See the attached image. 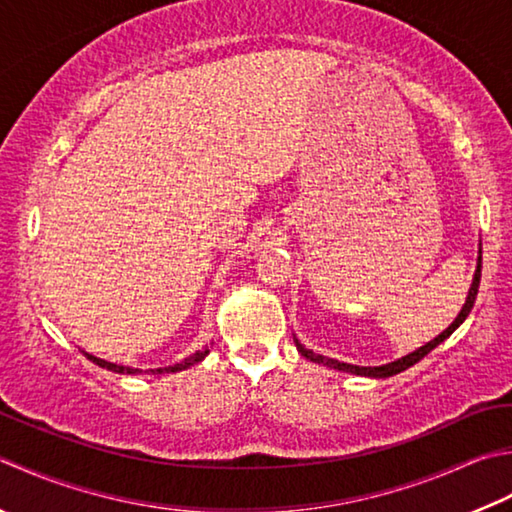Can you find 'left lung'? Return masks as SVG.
Masks as SVG:
<instances>
[{
    "label": "left lung",
    "instance_id": "8db88e82",
    "mask_svg": "<svg viewBox=\"0 0 512 512\" xmlns=\"http://www.w3.org/2000/svg\"><path fill=\"white\" fill-rule=\"evenodd\" d=\"M479 279H482V257H479V262H477V270H475V279H473V286H470V290H468V297H466V304H464V308H462V313L457 315V319L453 324H450L442 335H437L433 342H428L426 346H422V348H417L415 353H410V355H406V357H402V359H397V362H390V364H386V366H375V368H366V366H353V364H344V362H335V359H326L324 355H317V353H313V350H308V348H304L302 344L299 342H295L297 344V348H299V353H302L306 359H310V362H315V364H324V366H330V368H337V370H344V373H355V375H364V377H390V375H397V373H402V370H406L408 366H413V364H417L419 359L422 357H426L430 350L433 348H437L439 344L444 342L446 337H450L453 335V330L464 322V319L468 317V313H470V308H473V304H475V297H477V288H479Z\"/></svg>",
    "mask_w": 512,
    "mask_h": 512
}]
</instances>
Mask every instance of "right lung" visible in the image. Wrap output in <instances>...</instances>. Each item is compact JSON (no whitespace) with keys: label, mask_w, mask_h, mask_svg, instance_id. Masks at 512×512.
I'll return each mask as SVG.
<instances>
[{"label":"right lung","mask_w":512,"mask_h":512,"mask_svg":"<svg viewBox=\"0 0 512 512\" xmlns=\"http://www.w3.org/2000/svg\"><path fill=\"white\" fill-rule=\"evenodd\" d=\"M90 362L93 364H97L99 368H106V370H113V373H122V375H139L142 373V370L139 368H128V366H119V364H110V362H104V359H99V357H95V355H88V353H84ZM208 355V348H204V350H197L195 355H190V357H186L184 362H179V364H175V366H168V368H157V370H150V373H179V370H184V368H190L193 364H197V362H202V359Z\"/></svg>","instance_id":"add662e5"}]
</instances>
